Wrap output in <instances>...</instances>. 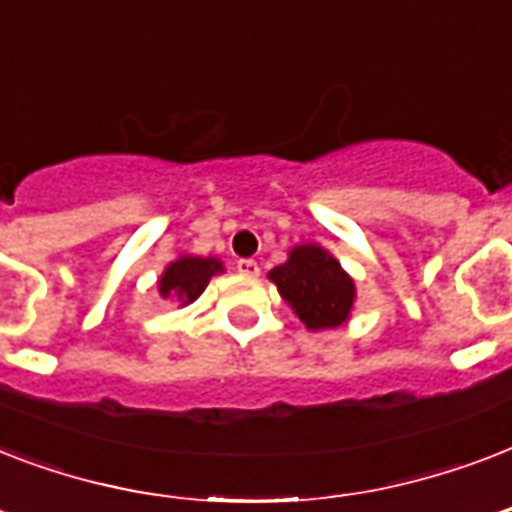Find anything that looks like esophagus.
Returning a JSON list of instances; mask_svg holds the SVG:
<instances>
[{
	"instance_id": "1",
	"label": "esophagus",
	"mask_w": 512,
	"mask_h": 512,
	"mask_svg": "<svg viewBox=\"0 0 512 512\" xmlns=\"http://www.w3.org/2000/svg\"><path fill=\"white\" fill-rule=\"evenodd\" d=\"M236 271H239L241 276H257V273H260V265H257L252 257H241V260H236Z\"/></svg>"
}]
</instances>
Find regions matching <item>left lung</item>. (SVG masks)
Masks as SVG:
<instances>
[{"instance_id":"8db88e82","label":"left lung","mask_w":512,"mask_h":512,"mask_svg":"<svg viewBox=\"0 0 512 512\" xmlns=\"http://www.w3.org/2000/svg\"><path fill=\"white\" fill-rule=\"evenodd\" d=\"M268 279L311 332L335 329L350 319L356 284L319 244H297L287 263L276 265Z\"/></svg>"}]
</instances>
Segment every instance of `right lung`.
Returning a JSON list of instances; mask_svg holds the SVG:
<instances>
[{"mask_svg": "<svg viewBox=\"0 0 512 512\" xmlns=\"http://www.w3.org/2000/svg\"><path fill=\"white\" fill-rule=\"evenodd\" d=\"M215 273H223V263L217 257H177L164 268L162 279H159V295L164 300H177L180 305H188L207 289L209 279Z\"/></svg>", "mask_w": 512, "mask_h": 512, "instance_id": "obj_1", "label": "right lung"}]
</instances>
